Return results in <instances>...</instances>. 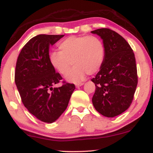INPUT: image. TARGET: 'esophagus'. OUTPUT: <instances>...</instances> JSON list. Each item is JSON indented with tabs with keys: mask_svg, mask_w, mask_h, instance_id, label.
Here are the masks:
<instances>
[{
	"mask_svg": "<svg viewBox=\"0 0 153 153\" xmlns=\"http://www.w3.org/2000/svg\"><path fill=\"white\" fill-rule=\"evenodd\" d=\"M83 85V83H76V87L78 88V87H80L81 85Z\"/></svg>",
	"mask_w": 153,
	"mask_h": 153,
	"instance_id": "34e87169",
	"label": "esophagus"
}]
</instances>
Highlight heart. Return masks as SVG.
I'll return each instance as SVG.
<instances>
[{"label": "heart", "instance_id": "b5f03b06", "mask_svg": "<svg viewBox=\"0 0 153 153\" xmlns=\"http://www.w3.org/2000/svg\"><path fill=\"white\" fill-rule=\"evenodd\" d=\"M59 51L49 55L52 68L61 75L69 72L72 65L74 67L67 76L72 82H79L85 74L93 75L102 68L105 58V47L100 38L94 35L70 36L58 44Z\"/></svg>", "mask_w": 153, "mask_h": 153}]
</instances>
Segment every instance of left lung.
<instances>
[{"mask_svg":"<svg viewBox=\"0 0 153 153\" xmlns=\"http://www.w3.org/2000/svg\"><path fill=\"white\" fill-rule=\"evenodd\" d=\"M103 39L105 58L95 78L94 107L102 116L113 118L130 106L138 83L134 53L128 42L109 28L91 32Z\"/></svg>","mask_w":153,"mask_h":153,"instance_id":"left-lung-1","label":"left lung"}]
</instances>
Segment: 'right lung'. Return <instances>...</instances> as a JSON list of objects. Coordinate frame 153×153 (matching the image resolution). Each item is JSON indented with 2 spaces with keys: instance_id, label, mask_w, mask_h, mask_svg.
<instances>
[{
  "instance_id": "obj_1",
  "label": "right lung",
  "mask_w": 153,
  "mask_h": 153,
  "mask_svg": "<svg viewBox=\"0 0 153 153\" xmlns=\"http://www.w3.org/2000/svg\"><path fill=\"white\" fill-rule=\"evenodd\" d=\"M64 35H38L30 39L19 54L14 81L21 99L28 111L42 122L57 120L68 107L75 89L74 83L62 81V77L49 62V46Z\"/></svg>"
}]
</instances>
